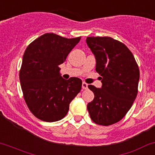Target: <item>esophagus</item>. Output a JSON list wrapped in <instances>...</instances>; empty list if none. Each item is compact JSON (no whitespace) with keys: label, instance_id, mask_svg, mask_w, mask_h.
Returning a JSON list of instances; mask_svg holds the SVG:
<instances>
[{"label":"esophagus","instance_id":"esophagus-1","mask_svg":"<svg viewBox=\"0 0 155 155\" xmlns=\"http://www.w3.org/2000/svg\"><path fill=\"white\" fill-rule=\"evenodd\" d=\"M88 88V84L85 82L82 83V89L84 90H87Z\"/></svg>","mask_w":155,"mask_h":155}]
</instances>
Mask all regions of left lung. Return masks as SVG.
I'll return each mask as SVG.
<instances>
[{"mask_svg": "<svg viewBox=\"0 0 155 155\" xmlns=\"http://www.w3.org/2000/svg\"><path fill=\"white\" fill-rule=\"evenodd\" d=\"M86 42L94 54L96 71L102 86L88 85L94 99L87 110L93 122L109 126L125 116L137 94L140 71L135 57L124 43L109 37H88Z\"/></svg>", "mask_w": 155, "mask_h": 155, "instance_id": "left-lung-1", "label": "left lung"}]
</instances>
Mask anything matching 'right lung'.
Listing matches in <instances>:
<instances>
[{
	"label": "right lung",
	"mask_w": 155,
	"mask_h": 155,
	"mask_svg": "<svg viewBox=\"0 0 155 155\" xmlns=\"http://www.w3.org/2000/svg\"><path fill=\"white\" fill-rule=\"evenodd\" d=\"M80 40L81 37L68 39L47 33L25 49L20 71L22 91L30 111L43 121L63 118L70 103L81 91V79L65 80L59 67Z\"/></svg>",
	"instance_id": "add662e5"
}]
</instances>
